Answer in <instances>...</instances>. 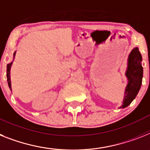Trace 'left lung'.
<instances>
[{
  "label": "left lung",
  "instance_id": "1",
  "mask_svg": "<svg viewBox=\"0 0 150 150\" xmlns=\"http://www.w3.org/2000/svg\"><path fill=\"white\" fill-rule=\"evenodd\" d=\"M142 56L137 47L134 48L128 57L127 70L126 76L128 79V84L126 87L124 103L120 108L129 106L134 100L139 92L142 85L143 69L142 67Z\"/></svg>",
  "mask_w": 150,
  "mask_h": 150
}]
</instances>
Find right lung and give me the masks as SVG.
Instances as JSON below:
<instances>
[{"label": "right lung", "mask_w": 150, "mask_h": 150, "mask_svg": "<svg viewBox=\"0 0 150 150\" xmlns=\"http://www.w3.org/2000/svg\"><path fill=\"white\" fill-rule=\"evenodd\" d=\"M15 53H16V52H15L14 53H13V59H14V57H15ZM13 62H11V63L7 64V83H8V86L10 88L11 91V65H12Z\"/></svg>", "instance_id": "obj_1"}]
</instances>
